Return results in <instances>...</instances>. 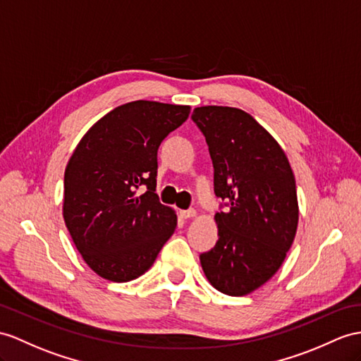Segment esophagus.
Returning a JSON list of instances; mask_svg holds the SVG:
<instances>
[{
  "label": "esophagus",
  "instance_id": "esophagus-1",
  "mask_svg": "<svg viewBox=\"0 0 361 361\" xmlns=\"http://www.w3.org/2000/svg\"><path fill=\"white\" fill-rule=\"evenodd\" d=\"M195 216H196V209H195V208L182 209V211H180V217H182V219H190V217H195Z\"/></svg>",
  "mask_w": 361,
  "mask_h": 361
}]
</instances>
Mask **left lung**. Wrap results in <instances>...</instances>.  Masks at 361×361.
Listing matches in <instances>:
<instances>
[{
	"label": "left lung",
	"mask_w": 361,
	"mask_h": 361,
	"mask_svg": "<svg viewBox=\"0 0 361 361\" xmlns=\"http://www.w3.org/2000/svg\"><path fill=\"white\" fill-rule=\"evenodd\" d=\"M191 119L205 136L214 166V192L224 200L214 219L216 247L200 254L209 283L245 295L276 274L298 224L295 179L282 148L250 113L197 107Z\"/></svg>",
	"instance_id": "left-lung-1"
}]
</instances>
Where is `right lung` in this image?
Instances as JSON below:
<instances>
[{"instance_id": "obj_1", "label": "right lung", "mask_w": 361, "mask_h": 361, "mask_svg": "<svg viewBox=\"0 0 361 361\" xmlns=\"http://www.w3.org/2000/svg\"><path fill=\"white\" fill-rule=\"evenodd\" d=\"M190 114L188 105L133 101L87 131L64 173V221L96 274L130 282L150 269L178 225L156 195L157 148ZM146 192L140 197V187Z\"/></svg>"}]
</instances>
